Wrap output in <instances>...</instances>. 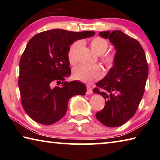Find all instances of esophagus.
<instances>
[{"label": "esophagus", "mask_w": 160, "mask_h": 160, "mask_svg": "<svg viewBox=\"0 0 160 160\" xmlns=\"http://www.w3.org/2000/svg\"><path fill=\"white\" fill-rule=\"evenodd\" d=\"M92 93V88L90 85H87V94H90Z\"/></svg>", "instance_id": "esophagus-1"}]
</instances>
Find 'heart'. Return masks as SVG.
Wrapping results in <instances>:
<instances>
[{
	"instance_id": "heart-1",
	"label": "heart",
	"mask_w": 160,
	"mask_h": 160,
	"mask_svg": "<svg viewBox=\"0 0 160 160\" xmlns=\"http://www.w3.org/2000/svg\"><path fill=\"white\" fill-rule=\"evenodd\" d=\"M82 41H76L70 46L68 51V58L69 63L74 65L77 62V53L82 47ZM90 47L93 51L99 55H102L103 63L108 68H112L114 66L116 60V54L113 51L106 52L109 47V42L102 37H95L90 40ZM74 78L83 82L90 83L101 79L104 75V70L99 66H89V65H78L72 70Z\"/></svg>"
}]
</instances>
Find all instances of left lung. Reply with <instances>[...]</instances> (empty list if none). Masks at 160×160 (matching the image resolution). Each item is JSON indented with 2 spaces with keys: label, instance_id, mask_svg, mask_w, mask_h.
<instances>
[{
  "label": "left lung",
  "instance_id": "left-lung-1",
  "mask_svg": "<svg viewBox=\"0 0 160 160\" xmlns=\"http://www.w3.org/2000/svg\"><path fill=\"white\" fill-rule=\"evenodd\" d=\"M116 49V63L104 79L96 84L94 93L105 99L96 118L108 127L120 126L134 116L145 92L148 64L141 44L119 30L100 32Z\"/></svg>",
  "mask_w": 160,
  "mask_h": 160
}]
</instances>
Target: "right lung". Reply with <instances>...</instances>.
Here are the masks:
<instances>
[{"instance_id":"right-lung-1","label":"right lung","mask_w":160,"mask_h":160,"mask_svg":"<svg viewBox=\"0 0 160 160\" xmlns=\"http://www.w3.org/2000/svg\"><path fill=\"white\" fill-rule=\"evenodd\" d=\"M94 34L56 29L40 32L29 41L20 58L18 85L23 109L36 122L55 123L66 114L70 98L85 94L83 83L65 81L71 73L68 51L75 41ZM54 82L62 85L53 87Z\"/></svg>"}]
</instances>
